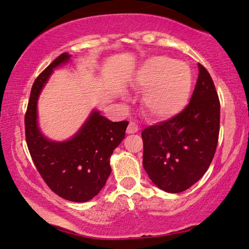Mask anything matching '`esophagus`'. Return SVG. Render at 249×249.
<instances>
[{
  "label": "esophagus",
  "mask_w": 249,
  "mask_h": 249,
  "mask_svg": "<svg viewBox=\"0 0 249 249\" xmlns=\"http://www.w3.org/2000/svg\"><path fill=\"white\" fill-rule=\"evenodd\" d=\"M126 132H127V134H134L138 132L137 124L134 123V122H129V124L127 126V130H126Z\"/></svg>",
  "instance_id": "1"
}]
</instances>
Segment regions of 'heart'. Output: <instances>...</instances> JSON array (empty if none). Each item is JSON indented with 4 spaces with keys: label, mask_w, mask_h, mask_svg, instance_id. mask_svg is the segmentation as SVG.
I'll return each mask as SVG.
<instances>
[{
    "label": "heart",
    "mask_w": 249,
    "mask_h": 249,
    "mask_svg": "<svg viewBox=\"0 0 249 249\" xmlns=\"http://www.w3.org/2000/svg\"><path fill=\"white\" fill-rule=\"evenodd\" d=\"M137 84L145 91L142 107L150 119L165 120L178 114L190 95L191 70L182 61L167 56H154L142 64Z\"/></svg>",
    "instance_id": "heart-1"
}]
</instances>
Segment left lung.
<instances>
[{
    "label": "left lung",
    "instance_id": "left-lung-1",
    "mask_svg": "<svg viewBox=\"0 0 249 249\" xmlns=\"http://www.w3.org/2000/svg\"><path fill=\"white\" fill-rule=\"evenodd\" d=\"M220 108L213 80L199 64L190 103L170 120L142 132V166L158 188L182 192L205 174L217 147Z\"/></svg>",
    "mask_w": 249,
    "mask_h": 249
}]
</instances>
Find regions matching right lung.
<instances>
[{
    "label": "right lung",
    "instance_id": "1",
    "mask_svg": "<svg viewBox=\"0 0 249 249\" xmlns=\"http://www.w3.org/2000/svg\"><path fill=\"white\" fill-rule=\"evenodd\" d=\"M69 58L61 53L36 78L25 113V136L33 161L50 190L68 201L87 202L105 185L112 170L109 157L125 138L128 122H112L94 111L69 141L52 142L43 136L37 125V100L53 70Z\"/></svg>",
    "mask_w": 249,
    "mask_h": 249
}]
</instances>
